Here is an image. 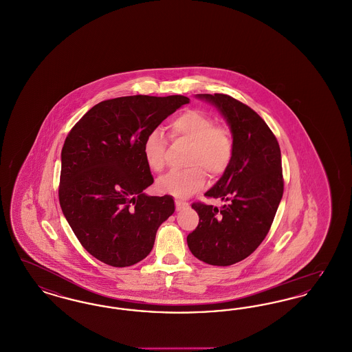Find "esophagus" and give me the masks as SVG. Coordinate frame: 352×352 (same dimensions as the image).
<instances>
[{"label":"esophagus","mask_w":352,"mask_h":352,"mask_svg":"<svg viewBox=\"0 0 352 352\" xmlns=\"http://www.w3.org/2000/svg\"><path fill=\"white\" fill-rule=\"evenodd\" d=\"M187 207H188V203L182 201H175V208H177V211H182V210L187 208Z\"/></svg>","instance_id":"34e87169"}]
</instances>
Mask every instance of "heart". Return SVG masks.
Listing matches in <instances>:
<instances>
[{
    "label": "heart",
    "instance_id": "b5f03b06",
    "mask_svg": "<svg viewBox=\"0 0 352 352\" xmlns=\"http://www.w3.org/2000/svg\"><path fill=\"white\" fill-rule=\"evenodd\" d=\"M174 137H181L191 142L187 155L186 170H174L161 177L155 188L161 194L175 198H187L201 190L206 184V170L211 177L221 175L232 158V138L230 133L217 128L212 118L201 111L188 109L173 118L168 124ZM166 140L160 131H153L144 141L142 153L148 166L153 171L165 168Z\"/></svg>",
    "mask_w": 352,
    "mask_h": 352
}]
</instances>
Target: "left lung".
<instances>
[{"instance_id":"8db88e82","label":"left lung","mask_w":352,"mask_h":352,"mask_svg":"<svg viewBox=\"0 0 352 352\" xmlns=\"http://www.w3.org/2000/svg\"><path fill=\"white\" fill-rule=\"evenodd\" d=\"M197 99L218 109L232 134V158L204 195L219 198L218 208L194 203L199 224L187 236L191 253L217 267L236 264L261 244L284 192L281 151L265 121L248 105L223 94Z\"/></svg>"}]
</instances>
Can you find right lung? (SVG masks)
<instances>
[{
	"label": "right lung",
	"instance_id": "obj_1",
	"mask_svg": "<svg viewBox=\"0 0 352 352\" xmlns=\"http://www.w3.org/2000/svg\"><path fill=\"white\" fill-rule=\"evenodd\" d=\"M182 95L101 101L71 129L62 149L59 201L74 234L101 263L124 268L144 260L160 226L175 211L153 184L142 146L148 134L188 104Z\"/></svg>",
	"mask_w": 352,
	"mask_h": 352
}]
</instances>
